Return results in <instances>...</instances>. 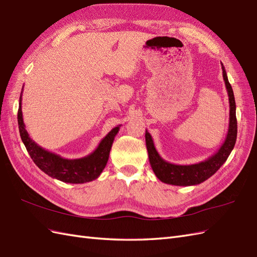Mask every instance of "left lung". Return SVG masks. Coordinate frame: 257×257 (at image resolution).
<instances>
[{"mask_svg": "<svg viewBox=\"0 0 257 257\" xmlns=\"http://www.w3.org/2000/svg\"><path fill=\"white\" fill-rule=\"evenodd\" d=\"M223 78L229 99V124L225 141L218 151L208 159L193 165H174L168 163L160 157L154 145L152 136L148 130L145 131L146 149L149 153V159L152 169L156 177L166 184L177 186H192L212 177L230 155L237 140V118H236V102H234L232 88L228 82L224 65L222 64Z\"/></svg>", "mask_w": 257, "mask_h": 257, "instance_id": "8db88e82", "label": "left lung"}]
</instances>
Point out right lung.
I'll return each mask as SVG.
<instances>
[{
	"mask_svg": "<svg viewBox=\"0 0 257 257\" xmlns=\"http://www.w3.org/2000/svg\"><path fill=\"white\" fill-rule=\"evenodd\" d=\"M21 99L23 91L19 98L18 108V126L21 140H23L29 155L34 161V164L40 169L48 174L53 179H57L61 182L72 183V184H82V183L91 182L99 178L101 172L105 168L109 151H111L114 138L118 133L119 126L113 128L109 133L102 139L98 148L89 155L77 159L63 158L55 153H51L43 149L42 146L36 144L29 136L26 130V126L21 111Z\"/></svg>",
	"mask_w": 257,
	"mask_h": 257,
	"instance_id": "1",
	"label": "right lung"
}]
</instances>
